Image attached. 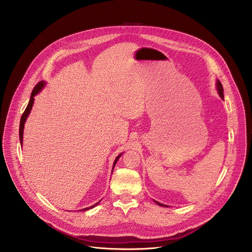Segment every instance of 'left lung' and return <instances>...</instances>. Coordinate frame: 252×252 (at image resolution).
Segmentation results:
<instances>
[{
  "label": "left lung",
  "mask_w": 252,
  "mask_h": 252,
  "mask_svg": "<svg viewBox=\"0 0 252 252\" xmlns=\"http://www.w3.org/2000/svg\"><path fill=\"white\" fill-rule=\"evenodd\" d=\"M217 89H218V92H219L220 96L221 98H224V96H223V88H222V85H221V83H220V81H218V83H217ZM155 201H156V200H155ZM156 203L158 204V205H160V206H165V207H167L166 205H164V204H162V203H159V202H158V201H156Z\"/></svg>",
  "instance_id": "8db88e82"
}]
</instances>
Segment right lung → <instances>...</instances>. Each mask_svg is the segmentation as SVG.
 I'll list each match as a JSON object with an SVG mask.
<instances>
[{"instance_id": "1", "label": "right lung", "mask_w": 252, "mask_h": 252, "mask_svg": "<svg viewBox=\"0 0 252 252\" xmlns=\"http://www.w3.org/2000/svg\"><path fill=\"white\" fill-rule=\"evenodd\" d=\"M45 82L44 81H42V82H40V83H38L37 85H35V87L33 88V90H32V94H31V98H30V101H29V103H28V105H27V107H26V110H25V112H24V114L22 115V118H21V122H20V131H19V134H20V141H21V145L23 146V133H24V126H25V123H26V120H27V118H28V116L30 115V113H31V111H32V104H33V99H34V95L37 94H39L41 91H42V89L44 88V86H45ZM121 156H122V154L120 155V156H118L117 157V158L115 159V161H114V166H113V169H114V167H115V165H116V163H117V161L119 160V158H121ZM99 203V201L97 202V203H95L94 205H92V206H90V207H86V208H83V210L85 211V210H88V209H91V208H94L95 205H97Z\"/></svg>"}]
</instances>
